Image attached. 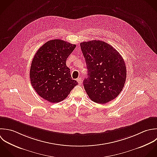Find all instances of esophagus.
<instances>
[{
  "label": "esophagus",
  "mask_w": 157,
  "mask_h": 157,
  "mask_svg": "<svg viewBox=\"0 0 157 157\" xmlns=\"http://www.w3.org/2000/svg\"><path fill=\"white\" fill-rule=\"evenodd\" d=\"M77 81H78V84L80 85V84L82 83V79H81V78H78L77 79Z\"/></svg>",
  "instance_id": "34e87169"
}]
</instances>
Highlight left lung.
<instances>
[{
  "mask_svg": "<svg viewBox=\"0 0 157 157\" xmlns=\"http://www.w3.org/2000/svg\"><path fill=\"white\" fill-rule=\"evenodd\" d=\"M87 68V77L83 81L91 100L100 104L116 98L126 81L125 62L112 46L100 40L80 44Z\"/></svg>",
  "mask_w": 157,
  "mask_h": 157,
  "instance_id": "1",
  "label": "left lung"
}]
</instances>
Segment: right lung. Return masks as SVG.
I'll list each match as a JSON object with an SVG mask.
<instances>
[{
	"label": "right lung",
	"instance_id": "obj_1",
	"mask_svg": "<svg viewBox=\"0 0 157 157\" xmlns=\"http://www.w3.org/2000/svg\"><path fill=\"white\" fill-rule=\"evenodd\" d=\"M75 48V44L55 39L45 43L35 54L30 79L33 88L43 99L51 103L60 102L78 85L66 65L68 57Z\"/></svg>",
	"mask_w": 157,
	"mask_h": 157
}]
</instances>
